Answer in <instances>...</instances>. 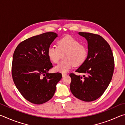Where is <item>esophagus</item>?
Returning a JSON list of instances; mask_svg holds the SVG:
<instances>
[{
	"mask_svg": "<svg viewBox=\"0 0 125 125\" xmlns=\"http://www.w3.org/2000/svg\"><path fill=\"white\" fill-rule=\"evenodd\" d=\"M66 75H67V74L66 73H62V77H64Z\"/></svg>",
	"mask_w": 125,
	"mask_h": 125,
	"instance_id": "obj_1",
	"label": "esophagus"
}]
</instances>
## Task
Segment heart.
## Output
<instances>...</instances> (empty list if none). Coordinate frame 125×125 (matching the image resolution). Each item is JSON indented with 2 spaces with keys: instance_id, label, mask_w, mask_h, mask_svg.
Returning <instances> with one entry per match:
<instances>
[{
  "instance_id": "heart-1",
  "label": "heart",
  "mask_w": 125,
  "mask_h": 125,
  "mask_svg": "<svg viewBox=\"0 0 125 125\" xmlns=\"http://www.w3.org/2000/svg\"><path fill=\"white\" fill-rule=\"evenodd\" d=\"M56 46H50L47 49V56L54 63H58L63 54L64 61L54 67L56 72H67L74 65L79 66L85 62L88 54V48L71 36H65L58 40Z\"/></svg>"
}]
</instances>
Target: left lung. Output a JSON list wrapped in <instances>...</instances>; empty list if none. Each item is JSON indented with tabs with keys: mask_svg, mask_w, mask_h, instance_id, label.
<instances>
[{
	"mask_svg": "<svg viewBox=\"0 0 125 125\" xmlns=\"http://www.w3.org/2000/svg\"><path fill=\"white\" fill-rule=\"evenodd\" d=\"M88 42V57L75 71L83 73V78L73 73L70 89L76 98L84 101H92L102 95L113 77L114 60L109 43L99 35L79 32Z\"/></svg>",
	"mask_w": 125,
	"mask_h": 125,
	"instance_id": "1",
	"label": "left lung"
}]
</instances>
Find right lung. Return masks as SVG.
<instances>
[{
    "label": "right lung",
    "mask_w": 125,
    "mask_h": 125,
    "mask_svg": "<svg viewBox=\"0 0 125 125\" xmlns=\"http://www.w3.org/2000/svg\"><path fill=\"white\" fill-rule=\"evenodd\" d=\"M58 35L43 33L25 40L17 46L12 63V76L23 97L35 104L47 102L54 95L60 73H49L53 67L47 49Z\"/></svg>",
    "instance_id": "add662e5"
}]
</instances>
